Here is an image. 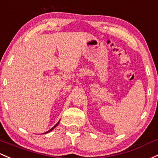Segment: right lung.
<instances>
[{
	"instance_id": "add662e5",
	"label": "right lung",
	"mask_w": 158,
	"mask_h": 158,
	"mask_svg": "<svg viewBox=\"0 0 158 158\" xmlns=\"http://www.w3.org/2000/svg\"><path fill=\"white\" fill-rule=\"evenodd\" d=\"M59 123H60V120H59V122H58V123H57V124H56V125H55V126H54V127H52V128H51V129H50V130H48V132H44V133H43V134H45V133H47V132H51V131H52V130H53V129H54V128H55V127H57V126L58 125V124H59Z\"/></svg>"
}]
</instances>
